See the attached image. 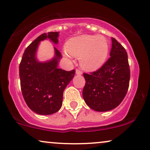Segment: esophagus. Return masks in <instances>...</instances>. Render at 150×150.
Returning a JSON list of instances; mask_svg holds the SVG:
<instances>
[{
	"mask_svg": "<svg viewBox=\"0 0 150 150\" xmlns=\"http://www.w3.org/2000/svg\"><path fill=\"white\" fill-rule=\"evenodd\" d=\"M76 74H77V75H82V71H81L80 70H79V69H77V70H76Z\"/></svg>",
	"mask_w": 150,
	"mask_h": 150,
	"instance_id": "obj_1",
	"label": "esophagus"
}]
</instances>
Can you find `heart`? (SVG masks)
I'll return each instance as SVG.
<instances>
[{
	"label": "heart",
	"instance_id": "obj_1",
	"mask_svg": "<svg viewBox=\"0 0 150 150\" xmlns=\"http://www.w3.org/2000/svg\"><path fill=\"white\" fill-rule=\"evenodd\" d=\"M66 49L72 56L81 57V65L84 69L94 71L105 63L109 46L104 37L84 34L70 39L67 42Z\"/></svg>",
	"mask_w": 150,
	"mask_h": 150
}]
</instances>
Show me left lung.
<instances>
[{"mask_svg": "<svg viewBox=\"0 0 150 150\" xmlns=\"http://www.w3.org/2000/svg\"><path fill=\"white\" fill-rule=\"evenodd\" d=\"M110 57L97 71L84 73L85 85L82 96L92 109L100 112L112 110L126 95L130 73L128 54L123 46L111 38Z\"/></svg>", "mask_w": 150, "mask_h": 150, "instance_id": "8db88e82", "label": "left lung"}]
</instances>
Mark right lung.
I'll return each mask as SVG.
<instances>
[{"mask_svg":"<svg viewBox=\"0 0 150 150\" xmlns=\"http://www.w3.org/2000/svg\"><path fill=\"white\" fill-rule=\"evenodd\" d=\"M58 35V32L41 34L25 49L19 66L24 99L32 111L40 115L53 114L59 111L63 91L75 73V70L66 71L58 68L62 56L55 47L52 60L44 63L37 60L36 52L39 42L49 39L56 44Z\"/></svg>","mask_w":150,"mask_h":150,"instance_id":"obj_1","label":"right lung"}]
</instances>
